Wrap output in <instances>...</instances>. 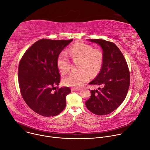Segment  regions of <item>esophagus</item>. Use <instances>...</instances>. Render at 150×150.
<instances>
[{
	"mask_svg": "<svg viewBox=\"0 0 150 150\" xmlns=\"http://www.w3.org/2000/svg\"><path fill=\"white\" fill-rule=\"evenodd\" d=\"M71 90L72 91H80L81 89L78 88H71Z\"/></svg>",
	"mask_w": 150,
	"mask_h": 150,
	"instance_id": "1",
	"label": "esophagus"
}]
</instances>
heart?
Segmentation results:
<instances>
[{"mask_svg": "<svg viewBox=\"0 0 150 150\" xmlns=\"http://www.w3.org/2000/svg\"><path fill=\"white\" fill-rule=\"evenodd\" d=\"M69 55L74 62L79 61L78 72H72L62 79V83L67 87H79L90 78L96 76L100 71L103 64V55L98 50L85 43H78L69 50ZM57 65L62 74H66L70 69V61L65 51L57 57Z\"/></svg>", "mask_w": 150, "mask_h": 150, "instance_id": "heart-1", "label": "heart"}]
</instances>
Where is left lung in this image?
I'll return each mask as SVG.
<instances>
[{
	"instance_id": "8db88e82",
	"label": "left lung",
	"mask_w": 150,
	"mask_h": 150,
	"mask_svg": "<svg viewBox=\"0 0 150 150\" xmlns=\"http://www.w3.org/2000/svg\"><path fill=\"white\" fill-rule=\"evenodd\" d=\"M99 45L103 52L100 72L89 84L101 88L91 90L85 102L87 108L97 115H108L115 110L124 101L130 83V74L126 61L117 46L101 39H88Z\"/></svg>"
}]
</instances>
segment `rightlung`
<instances>
[{"label":"right lung","mask_w":150,"mask_h":150,"mask_svg":"<svg viewBox=\"0 0 150 150\" xmlns=\"http://www.w3.org/2000/svg\"><path fill=\"white\" fill-rule=\"evenodd\" d=\"M73 39H41L24 53L18 68L19 88L25 102L35 113L50 117L60 113L66 107L69 87L56 90L60 82L57 57ZM53 89H56L53 91Z\"/></svg>","instance_id":"obj_1"}]
</instances>
